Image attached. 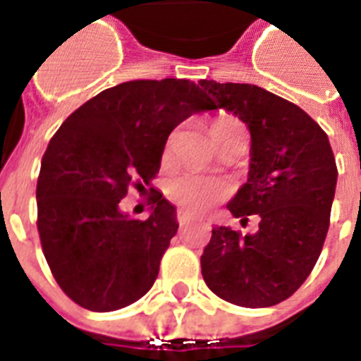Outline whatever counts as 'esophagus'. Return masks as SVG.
<instances>
[{
	"label": "esophagus",
	"mask_w": 361,
	"mask_h": 361,
	"mask_svg": "<svg viewBox=\"0 0 361 361\" xmlns=\"http://www.w3.org/2000/svg\"><path fill=\"white\" fill-rule=\"evenodd\" d=\"M176 220H178V224H180V226H188L189 222H193V216H191V214H189V212H185V211H178L176 212Z\"/></svg>",
	"instance_id": "obj_1"
}]
</instances>
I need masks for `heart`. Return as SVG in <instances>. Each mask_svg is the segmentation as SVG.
<instances>
[{
	"label": "heart",
	"mask_w": 361,
	"mask_h": 361,
	"mask_svg": "<svg viewBox=\"0 0 361 361\" xmlns=\"http://www.w3.org/2000/svg\"><path fill=\"white\" fill-rule=\"evenodd\" d=\"M235 131H245V127L238 118L230 114H220L212 119L211 135L214 142L219 145L224 137L235 133ZM172 145L173 139L170 137L162 150V162L168 164L172 160ZM230 193V188L224 180L214 178V176H203L195 172H181L173 176L172 180L166 183V197L178 204L181 209L193 214L209 211L211 207L226 199Z\"/></svg>",
	"instance_id": "b5f03b06"
}]
</instances>
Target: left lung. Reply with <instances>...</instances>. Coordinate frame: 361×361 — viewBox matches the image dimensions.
I'll return each instance as SVG.
<instances>
[{
  "label": "left lung",
  "mask_w": 361,
  "mask_h": 361,
  "mask_svg": "<svg viewBox=\"0 0 361 361\" xmlns=\"http://www.w3.org/2000/svg\"><path fill=\"white\" fill-rule=\"evenodd\" d=\"M216 108L234 111L251 133L250 178L228 211L259 230L212 228L201 255L207 286L242 307H269L302 286L325 243L336 162L326 133L305 111L269 90L201 81Z\"/></svg>",
  "instance_id": "obj_1"
}]
</instances>
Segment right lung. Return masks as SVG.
<instances>
[{
    "instance_id": "add662e5",
    "label": "right lung",
    "mask_w": 361,
    "mask_h": 361,
    "mask_svg": "<svg viewBox=\"0 0 361 361\" xmlns=\"http://www.w3.org/2000/svg\"><path fill=\"white\" fill-rule=\"evenodd\" d=\"M214 108L197 82L147 79L102 90L61 123L38 173L36 226L67 298L116 311L149 292L178 232L176 209L152 188L149 219H129L119 201L157 178L173 127Z\"/></svg>"
}]
</instances>
